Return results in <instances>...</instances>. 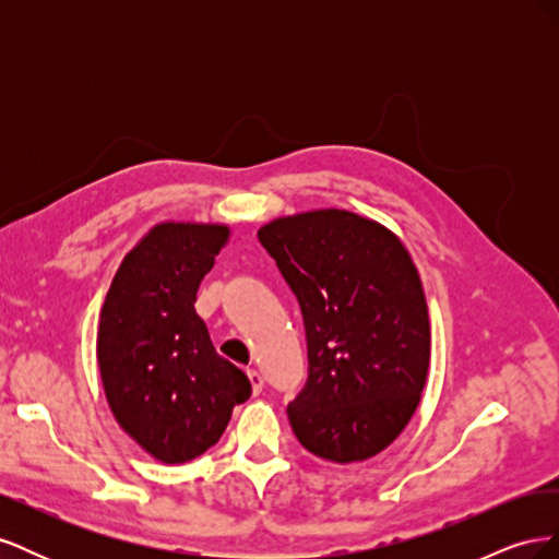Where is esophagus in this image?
<instances>
[{"instance_id": "obj_1", "label": "esophagus", "mask_w": 559, "mask_h": 559, "mask_svg": "<svg viewBox=\"0 0 559 559\" xmlns=\"http://www.w3.org/2000/svg\"><path fill=\"white\" fill-rule=\"evenodd\" d=\"M247 376H249V382H251V392H253V396H259L261 392H263V378H261V373L259 370H247Z\"/></svg>"}]
</instances>
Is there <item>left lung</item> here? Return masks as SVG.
I'll use <instances>...</instances> for the list:
<instances>
[{
	"label": "left lung",
	"mask_w": 559,
	"mask_h": 559,
	"mask_svg": "<svg viewBox=\"0 0 559 559\" xmlns=\"http://www.w3.org/2000/svg\"><path fill=\"white\" fill-rule=\"evenodd\" d=\"M259 240L306 324L308 382L286 408L296 438L321 460H370L411 421L431 361L427 298L408 249L347 210L275 218Z\"/></svg>",
	"instance_id": "8db88e82"
}]
</instances>
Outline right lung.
<instances>
[{
  "label": "right lung",
  "mask_w": 559,
  "mask_h": 559,
  "mask_svg": "<svg viewBox=\"0 0 559 559\" xmlns=\"http://www.w3.org/2000/svg\"><path fill=\"white\" fill-rule=\"evenodd\" d=\"M228 235L222 224L154 226L118 265L99 312L97 366L109 408L163 464L212 448L251 394L195 312L198 286Z\"/></svg>",
  "instance_id": "right-lung-1"
}]
</instances>
